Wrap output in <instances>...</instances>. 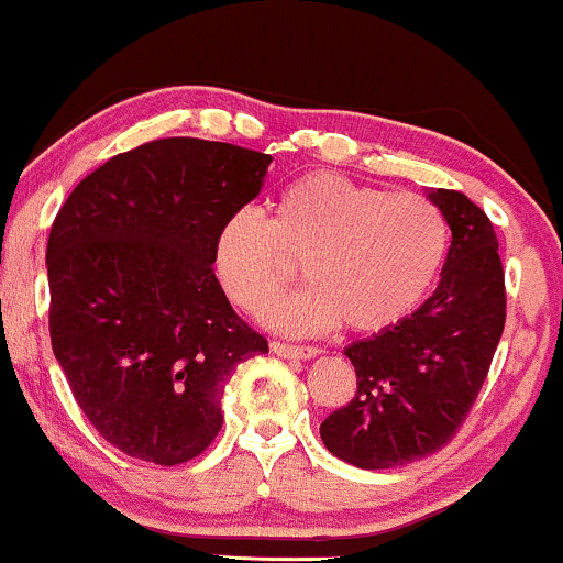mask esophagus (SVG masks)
Masks as SVG:
<instances>
[{
    "label": "esophagus",
    "mask_w": 563,
    "mask_h": 563,
    "mask_svg": "<svg viewBox=\"0 0 563 563\" xmlns=\"http://www.w3.org/2000/svg\"><path fill=\"white\" fill-rule=\"evenodd\" d=\"M273 351L283 358H311L320 354V349L317 346H294V343H280V341H273Z\"/></svg>",
    "instance_id": "34e87169"
}]
</instances>
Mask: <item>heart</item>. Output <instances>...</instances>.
I'll list each match as a JSON object with an SVG mask.
<instances>
[{
	"mask_svg": "<svg viewBox=\"0 0 563 563\" xmlns=\"http://www.w3.org/2000/svg\"><path fill=\"white\" fill-rule=\"evenodd\" d=\"M445 246L443 212L424 196L317 170L277 194L273 220L254 207L230 214L214 241V273L235 307L262 311L303 264L311 286L264 311L269 324L296 335L341 322L380 333L424 299Z\"/></svg>",
	"mask_w": 563,
	"mask_h": 563,
	"instance_id": "1",
	"label": "heart"
}]
</instances>
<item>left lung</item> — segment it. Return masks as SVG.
<instances>
[{"mask_svg": "<svg viewBox=\"0 0 563 563\" xmlns=\"http://www.w3.org/2000/svg\"><path fill=\"white\" fill-rule=\"evenodd\" d=\"M451 228L432 296L383 333L351 343L356 396L320 424L333 456L390 470L443 449L462 428L506 322L504 264L490 220L462 191L430 194Z\"/></svg>", "mask_w": 563, "mask_h": 563, "instance_id": "obj_1", "label": "left lung"}]
</instances>
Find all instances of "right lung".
<instances>
[{"instance_id":"1","label":"right lung","mask_w":563,"mask_h":563,"mask_svg":"<svg viewBox=\"0 0 563 563\" xmlns=\"http://www.w3.org/2000/svg\"><path fill=\"white\" fill-rule=\"evenodd\" d=\"M269 162L222 141H146L88 173L54 217V356L88 422L125 456L175 466L205 453L230 375L267 351L212 262L222 222L256 199Z\"/></svg>"}]
</instances>
